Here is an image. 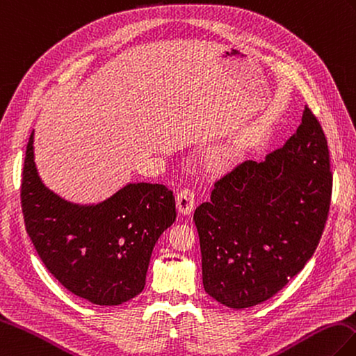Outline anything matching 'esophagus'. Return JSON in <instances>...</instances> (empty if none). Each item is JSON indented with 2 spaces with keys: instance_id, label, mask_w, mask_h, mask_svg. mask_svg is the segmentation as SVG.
Here are the masks:
<instances>
[{
  "instance_id": "34e87169",
  "label": "esophagus",
  "mask_w": 356,
  "mask_h": 356,
  "mask_svg": "<svg viewBox=\"0 0 356 356\" xmlns=\"http://www.w3.org/2000/svg\"><path fill=\"white\" fill-rule=\"evenodd\" d=\"M177 209L181 215H191L195 209V192L192 188H183L177 195Z\"/></svg>"
}]
</instances>
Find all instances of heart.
<instances>
[{
  "instance_id": "b5f03b06",
  "label": "heart",
  "mask_w": 356,
  "mask_h": 356,
  "mask_svg": "<svg viewBox=\"0 0 356 356\" xmlns=\"http://www.w3.org/2000/svg\"><path fill=\"white\" fill-rule=\"evenodd\" d=\"M230 155L228 154H220V155H216L215 158H213L211 160V163H213V165H215V168H224V165H227L228 163H230Z\"/></svg>"
}]
</instances>
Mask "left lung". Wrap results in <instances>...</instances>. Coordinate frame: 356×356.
I'll list each match as a JSON object with an SVG mask.
<instances>
[{
	"label": "left lung",
	"mask_w": 356,
	"mask_h": 356,
	"mask_svg": "<svg viewBox=\"0 0 356 356\" xmlns=\"http://www.w3.org/2000/svg\"><path fill=\"white\" fill-rule=\"evenodd\" d=\"M330 195L327 141L306 106L285 146L236 165L196 207L205 292L233 309L277 294L317 248Z\"/></svg>",
	"instance_id": "obj_1"
}]
</instances>
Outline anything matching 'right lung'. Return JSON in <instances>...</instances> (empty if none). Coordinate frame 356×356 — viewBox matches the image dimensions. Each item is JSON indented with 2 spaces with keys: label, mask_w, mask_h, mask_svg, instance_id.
I'll use <instances>...</instances> for the list:
<instances>
[{
  "label": "right lung",
  "mask_w": 356,
  "mask_h": 356,
  "mask_svg": "<svg viewBox=\"0 0 356 356\" xmlns=\"http://www.w3.org/2000/svg\"><path fill=\"white\" fill-rule=\"evenodd\" d=\"M35 131L26 151L21 205L39 257L74 296L117 306L145 288L152 250L177 219L163 184L129 183L97 204H76L47 187L35 163Z\"/></svg>",
  "instance_id": "1"
}]
</instances>
